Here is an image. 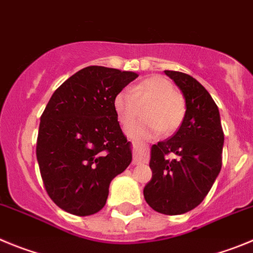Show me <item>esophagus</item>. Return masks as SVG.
Instances as JSON below:
<instances>
[{"mask_svg": "<svg viewBox=\"0 0 253 253\" xmlns=\"http://www.w3.org/2000/svg\"><path fill=\"white\" fill-rule=\"evenodd\" d=\"M133 146H135V151H133V164H135V165L146 164L147 155L141 150L140 142H138V141H133Z\"/></svg>", "mask_w": 253, "mask_h": 253, "instance_id": "esophagus-1", "label": "esophagus"}]
</instances>
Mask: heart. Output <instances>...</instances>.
<instances>
[{"label": "heart", "mask_w": 253, "mask_h": 253, "mask_svg": "<svg viewBox=\"0 0 253 253\" xmlns=\"http://www.w3.org/2000/svg\"><path fill=\"white\" fill-rule=\"evenodd\" d=\"M150 102L145 111L146 121H133L126 126L132 137H147L164 132H172L181 124L185 106L175 92L174 84L160 76L146 78L133 85L131 90H122L115 98V110L122 124H127L140 115L141 106Z\"/></svg>", "instance_id": "obj_1"}]
</instances>
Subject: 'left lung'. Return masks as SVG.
I'll list each match as a JSON object with an SVG mask.
<instances>
[{"label":"left lung","instance_id":"8db88e82","mask_svg":"<svg viewBox=\"0 0 253 253\" xmlns=\"http://www.w3.org/2000/svg\"><path fill=\"white\" fill-rule=\"evenodd\" d=\"M185 99L183 122L172 137L151 146V180L143 197L154 211L184 214L199 206L222 168L224 143L218 107L208 90L185 73L165 70ZM175 158L169 161L166 155Z\"/></svg>","mask_w":253,"mask_h":253}]
</instances>
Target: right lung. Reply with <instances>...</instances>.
I'll return each mask as SVG.
<instances>
[{"mask_svg": "<svg viewBox=\"0 0 253 253\" xmlns=\"http://www.w3.org/2000/svg\"><path fill=\"white\" fill-rule=\"evenodd\" d=\"M137 77L84 68L54 92L40 118L36 158L45 189L70 214L101 211L111 181L131 164V142L120 127L115 98Z\"/></svg>", "mask_w": 253, "mask_h": 253, "instance_id": "obj_1", "label": "right lung"}]
</instances>
